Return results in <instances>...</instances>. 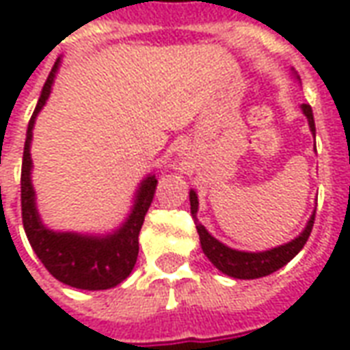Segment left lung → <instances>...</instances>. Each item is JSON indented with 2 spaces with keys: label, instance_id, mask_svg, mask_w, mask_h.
<instances>
[{
  "label": "left lung",
  "instance_id": "left-lung-1",
  "mask_svg": "<svg viewBox=\"0 0 350 350\" xmlns=\"http://www.w3.org/2000/svg\"><path fill=\"white\" fill-rule=\"evenodd\" d=\"M293 77L296 82H300V77L296 75L293 69ZM301 84V82H300ZM301 112L308 118L309 131L311 135L315 137V120H313V110L309 105H301ZM189 202H191V213L195 217V225H197L198 238H200V247L204 251V255L208 260L223 271L225 275L234 279H258L264 275H270L273 271H278L279 268H283L286 262H291L301 247L308 242L309 234H311V228H313V221H315V212L311 213L308 225L301 230L300 234L296 236L291 242L278 245V247H271L268 251H238L228 247L223 242H219L217 238H213L206 227L197 219L198 212V197L195 191H189Z\"/></svg>",
  "mask_w": 350,
  "mask_h": 350
}]
</instances>
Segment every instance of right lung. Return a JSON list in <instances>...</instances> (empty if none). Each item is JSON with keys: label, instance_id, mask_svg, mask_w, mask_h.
<instances>
[{"label": "right lung", "instance_id": "add662e5", "mask_svg": "<svg viewBox=\"0 0 350 350\" xmlns=\"http://www.w3.org/2000/svg\"><path fill=\"white\" fill-rule=\"evenodd\" d=\"M62 59L52 67L49 79L42 86L41 97L37 100L33 116L27 123L24 159H22V223L35 255L39 257L44 268L65 285L82 288V291H105L120 285L129 278L138 257V234L144 223L148 208L152 204L157 178L148 174L138 183V189L133 198L129 215L122 225L107 234H82L69 230H52L42 223L37 200H35L33 182H31V140H33L35 120L46 105L52 84L56 80Z\"/></svg>", "mask_w": 350, "mask_h": 350}]
</instances>
